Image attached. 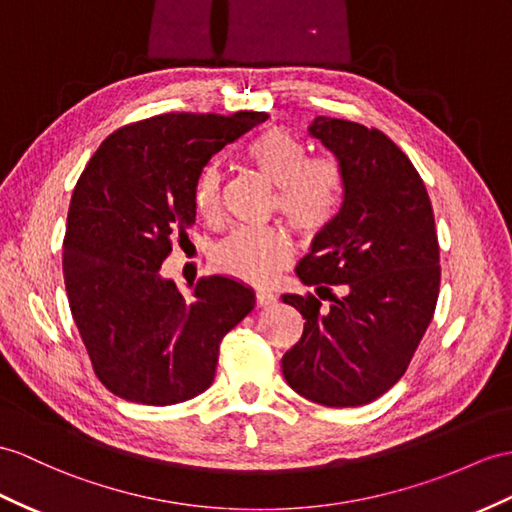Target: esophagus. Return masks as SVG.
<instances>
[{
	"mask_svg": "<svg viewBox=\"0 0 512 512\" xmlns=\"http://www.w3.org/2000/svg\"><path fill=\"white\" fill-rule=\"evenodd\" d=\"M278 302V297L273 295L271 291H267V289H258L256 291V304L258 306H273Z\"/></svg>",
	"mask_w": 512,
	"mask_h": 512,
	"instance_id": "1",
	"label": "esophagus"
}]
</instances>
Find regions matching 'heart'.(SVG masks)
<instances>
[{
	"instance_id": "b5f03b06",
	"label": "heart",
	"mask_w": 512,
	"mask_h": 512,
	"mask_svg": "<svg viewBox=\"0 0 512 512\" xmlns=\"http://www.w3.org/2000/svg\"><path fill=\"white\" fill-rule=\"evenodd\" d=\"M247 158L271 184H276L273 206L295 232L310 239L330 226L345 191L339 160L330 154L308 156L306 143L282 126L258 134L247 147ZM193 202L204 219L221 215L223 173L217 162H210L199 173ZM291 256L293 241L284 228H239L217 243L213 263L230 278L265 284L289 265Z\"/></svg>"
}]
</instances>
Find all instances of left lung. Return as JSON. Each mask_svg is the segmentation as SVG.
<instances>
[{"mask_svg":"<svg viewBox=\"0 0 512 512\" xmlns=\"http://www.w3.org/2000/svg\"><path fill=\"white\" fill-rule=\"evenodd\" d=\"M308 132L341 162L345 191L297 276L333 304L282 295L306 319L282 373L310 402L363 406L404 376L432 321L441 286L434 213L413 162L384 132L332 117ZM330 283L346 295L336 298Z\"/></svg>","mask_w":512,"mask_h":512,"instance_id":"1","label":"left lung"}]
</instances>
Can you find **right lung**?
I'll return each instance as SVG.
<instances>
[{"label": "right lung", "instance_id": "add662e5", "mask_svg": "<svg viewBox=\"0 0 512 512\" xmlns=\"http://www.w3.org/2000/svg\"><path fill=\"white\" fill-rule=\"evenodd\" d=\"M267 117L241 110L141 119L112 132L84 167L62 273L73 321L110 393L167 406L213 384L219 343L254 308V293L208 276L184 297L160 265L195 223V182L208 160Z\"/></svg>", "mask_w": 512, "mask_h": 512}]
</instances>
